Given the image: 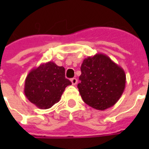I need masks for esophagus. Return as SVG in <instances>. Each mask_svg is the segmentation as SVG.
<instances>
[{
    "instance_id": "34e87169",
    "label": "esophagus",
    "mask_w": 149,
    "mask_h": 149,
    "mask_svg": "<svg viewBox=\"0 0 149 149\" xmlns=\"http://www.w3.org/2000/svg\"><path fill=\"white\" fill-rule=\"evenodd\" d=\"M71 82H72V85H76V84H77V78H75V77L72 78V79H71Z\"/></svg>"
}]
</instances>
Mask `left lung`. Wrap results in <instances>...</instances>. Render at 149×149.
<instances>
[{"mask_svg": "<svg viewBox=\"0 0 149 149\" xmlns=\"http://www.w3.org/2000/svg\"><path fill=\"white\" fill-rule=\"evenodd\" d=\"M79 93L86 104L98 110L113 106L121 98L126 84L123 68L104 54L84 59L81 67Z\"/></svg>", "mask_w": 149, "mask_h": 149, "instance_id": "obj_1", "label": "left lung"}]
</instances>
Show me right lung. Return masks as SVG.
Here are the masks:
<instances>
[{
  "mask_svg": "<svg viewBox=\"0 0 149 149\" xmlns=\"http://www.w3.org/2000/svg\"><path fill=\"white\" fill-rule=\"evenodd\" d=\"M71 84L65 77L64 67L50 61L29 72L24 92L31 103L45 110L59 102L65 87Z\"/></svg>",
  "mask_w": 149,
  "mask_h": 149,
  "instance_id": "obj_1",
  "label": "right lung"
}]
</instances>
